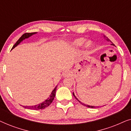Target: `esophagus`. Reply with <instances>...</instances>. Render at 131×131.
I'll list each match as a JSON object with an SVG mask.
<instances>
[{
	"label": "esophagus",
	"mask_w": 131,
	"mask_h": 131,
	"mask_svg": "<svg viewBox=\"0 0 131 131\" xmlns=\"http://www.w3.org/2000/svg\"><path fill=\"white\" fill-rule=\"evenodd\" d=\"M70 75H71L70 73L69 72V71H66V72L64 73L63 76L64 78H68V77H69Z\"/></svg>",
	"instance_id": "obj_1"
}]
</instances>
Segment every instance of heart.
Here are the masks:
<instances>
[{
  "label": "heart",
  "instance_id": "obj_1",
  "mask_svg": "<svg viewBox=\"0 0 131 131\" xmlns=\"http://www.w3.org/2000/svg\"><path fill=\"white\" fill-rule=\"evenodd\" d=\"M85 42V39H82V38H80V39H78L76 40H75L74 42H73V45L74 46H76V47H79V46H80L83 43V42ZM91 46V43L88 41V42H86L85 43V47L86 49H88V48H90Z\"/></svg>",
  "mask_w": 131,
  "mask_h": 131
}]
</instances>
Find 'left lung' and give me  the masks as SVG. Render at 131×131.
<instances>
[{"instance_id":"left-lung-1","label":"left lung","mask_w":131,"mask_h":131,"mask_svg":"<svg viewBox=\"0 0 131 131\" xmlns=\"http://www.w3.org/2000/svg\"><path fill=\"white\" fill-rule=\"evenodd\" d=\"M104 39H105V40H107V41H108V42H111L110 39H108V37H107L105 36H104ZM112 45H113V46H114V45L113 43H112ZM73 96H74V97H75V98H76V99L77 100H78V101L79 102V103H81L83 105H85V106H86V107H89V108H96V107H99V106H96V107H95V106H92V105H86V104H84V103H82V102H80V101H79V100L78 99V98H76V96L74 95V92L73 93Z\"/></svg>"}]
</instances>
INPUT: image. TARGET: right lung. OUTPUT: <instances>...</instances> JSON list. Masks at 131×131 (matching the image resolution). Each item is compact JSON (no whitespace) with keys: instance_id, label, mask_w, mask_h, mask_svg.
<instances>
[{"instance_id":"add662e5","label":"right lung","mask_w":131,"mask_h":131,"mask_svg":"<svg viewBox=\"0 0 131 131\" xmlns=\"http://www.w3.org/2000/svg\"><path fill=\"white\" fill-rule=\"evenodd\" d=\"M36 32H35V33H24L22 36H21L20 38H19L17 42L15 43V45L13 46L12 49H14V48H15L16 46L20 43L25 40L26 39H28V37H30V36H31L32 35H35V34H36ZM57 86H55L54 89L52 91L51 95H50L49 97H48L47 99L46 100H45L44 101H43L42 103H41L37 105H31V106H23V107L26 108H28V109H30V110H40V109H43L46 107H47L49 106V105L51 104L52 103V102L53 101V99H54V97L55 96V92H56V90H57Z\"/></svg>"}]
</instances>
